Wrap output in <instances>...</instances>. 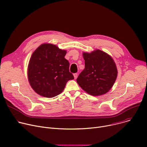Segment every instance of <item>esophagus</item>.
I'll return each instance as SVG.
<instances>
[{
	"instance_id": "1",
	"label": "esophagus",
	"mask_w": 147,
	"mask_h": 147,
	"mask_svg": "<svg viewBox=\"0 0 147 147\" xmlns=\"http://www.w3.org/2000/svg\"><path fill=\"white\" fill-rule=\"evenodd\" d=\"M77 73H74V74H73V76H74V78L76 79L77 77Z\"/></svg>"
}]
</instances>
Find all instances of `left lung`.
I'll list each match as a JSON object with an SVG mask.
<instances>
[{
	"label": "left lung",
	"instance_id": "1",
	"mask_svg": "<svg viewBox=\"0 0 147 147\" xmlns=\"http://www.w3.org/2000/svg\"><path fill=\"white\" fill-rule=\"evenodd\" d=\"M85 68L79 74V86L91 96H101L109 91L117 77V69L113 59L107 53L97 49L83 52Z\"/></svg>",
	"mask_w": 147,
	"mask_h": 147
}]
</instances>
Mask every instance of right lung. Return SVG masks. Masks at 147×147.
<instances>
[{"label":"right lung","mask_w":147,"mask_h":147,"mask_svg":"<svg viewBox=\"0 0 147 147\" xmlns=\"http://www.w3.org/2000/svg\"><path fill=\"white\" fill-rule=\"evenodd\" d=\"M66 53V50L50 43L41 45L33 53L28 77L30 85L38 94L54 97L62 92L67 82L74 79L69 71L70 64L64 58Z\"/></svg>","instance_id":"obj_1"}]
</instances>
